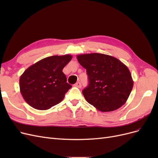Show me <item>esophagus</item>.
<instances>
[{
	"label": "esophagus",
	"instance_id": "obj_1",
	"mask_svg": "<svg viewBox=\"0 0 158 158\" xmlns=\"http://www.w3.org/2000/svg\"><path fill=\"white\" fill-rule=\"evenodd\" d=\"M74 85H75L76 87H77L78 88H80L81 87H82V84H81V82H76L75 84Z\"/></svg>",
	"mask_w": 158,
	"mask_h": 158
}]
</instances>
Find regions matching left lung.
<instances>
[{
    "label": "left lung",
    "mask_w": 158,
    "mask_h": 158,
    "mask_svg": "<svg viewBox=\"0 0 158 158\" xmlns=\"http://www.w3.org/2000/svg\"><path fill=\"white\" fill-rule=\"evenodd\" d=\"M86 69L89 84L82 93L85 100L102 112L114 111L127 102L133 88L127 66L115 57L101 53L77 56Z\"/></svg>",
    "instance_id": "8db88e82"
}]
</instances>
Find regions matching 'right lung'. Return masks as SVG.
<instances>
[{
    "label": "right lung",
    "mask_w": 158,
    "mask_h": 158,
    "mask_svg": "<svg viewBox=\"0 0 158 158\" xmlns=\"http://www.w3.org/2000/svg\"><path fill=\"white\" fill-rule=\"evenodd\" d=\"M70 55L43 59L27 68L20 78V89L27 104L38 110H47L63 101L72 88L63 69L71 60Z\"/></svg>",
    "instance_id": "add662e5"
}]
</instances>
